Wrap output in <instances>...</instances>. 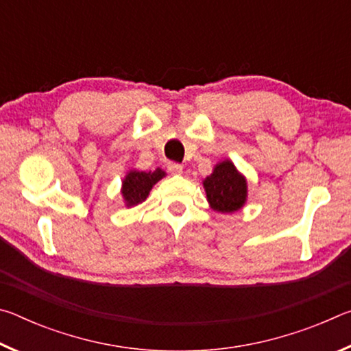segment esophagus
I'll list each match as a JSON object with an SVG mask.
<instances>
[{"instance_id":"obj_1","label":"esophagus","mask_w":351,"mask_h":351,"mask_svg":"<svg viewBox=\"0 0 351 351\" xmlns=\"http://www.w3.org/2000/svg\"><path fill=\"white\" fill-rule=\"evenodd\" d=\"M167 170L171 175H181L182 173V165L178 162H169L167 164Z\"/></svg>"}]
</instances>
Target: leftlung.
Masks as SVG:
<instances>
[{"label":"left lung","instance_id":"left-lung-1","mask_svg":"<svg viewBox=\"0 0 351 351\" xmlns=\"http://www.w3.org/2000/svg\"><path fill=\"white\" fill-rule=\"evenodd\" d=\"M207 201L213 210L232 213L240 210L247 198V182L229 159L218 162L203 181Z\"/></svg>","mask_w":351,"mask_h":351}]
</instances>
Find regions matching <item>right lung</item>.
Wrapping results in <instances>:
<instances>
[{
    "label": "right lung",
    "mask_w": 351,
    "mask_h": 351,
    "mask_svg": "<svg viewBox=\"0 0 351 351\" xmlns=\"http://www.w3.org/2000/svg\"><path fill=\"white\" fill-rule=\"evenodd\" d=\"M165 176V171L156 169L154 171L130 170L122 181V197L127 207L138 206L145 201L154 184Z\"/></svg>",
    "instance_id": "add662e5"
}]
</instances>
